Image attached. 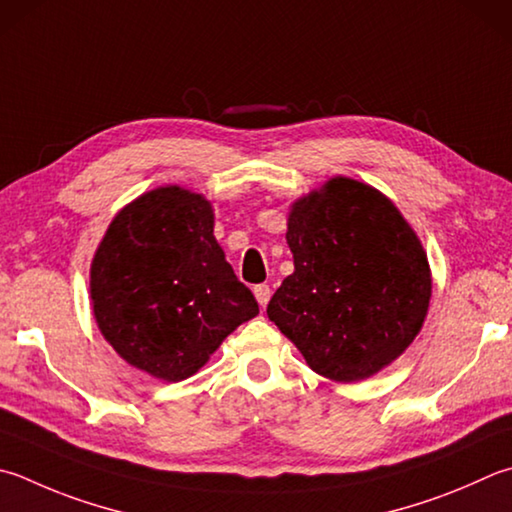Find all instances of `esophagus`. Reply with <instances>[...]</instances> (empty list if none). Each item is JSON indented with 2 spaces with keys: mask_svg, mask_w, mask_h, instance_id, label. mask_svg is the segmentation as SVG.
Listing matches in <instances>:
<instances>
[{
  "mask_svg": "<svg viewBox=\"0 0 512 512\" xmlns=\"http://www.w3.org/2000/svg\"><path fill=\"white\" fill-rule=\"evenodd\" d=\"M254 296L260 307H265L269 303V298H272V289H269V285H256L254 287Z\"/></svg>",
  "mask_w": 512,
  "mask_h": 512,
  "instance_id": "obj_1",
  "label": "esophagus"
}]
</instances>
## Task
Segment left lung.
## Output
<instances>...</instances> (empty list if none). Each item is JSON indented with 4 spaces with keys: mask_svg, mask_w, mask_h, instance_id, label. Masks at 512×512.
Segmentation results:
<instances>
[{
    "mask_svg": "<svg viewBox=\"0 0 512 512\" xmlns=\"http://www.w3.org/2000/svg\"><path fill=\"white\" fill-rule=\"evenodd\" d=\"M289 274L269 321L325 379L352 383L383 370L419 334L432 278L414 229L381 191L332 178L287 218Z\"/></svg>",
    "mask_w": 512,
    "mask_h": 512,
    "instance_id": "8db88e82",
    "label": "left lung"
}]
</instances>
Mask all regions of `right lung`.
Returning <instances> with one entry per match:
<instances>
[{"label":"right lung","mask_w":512,"mask_h":512,"mask_svg":"<svg viewBox=\"0 0 512 512\" xmlns=\"http://www.w3.org/2000/svg\"><path fill=\"white\" fill-rule=\"evenodd\" d=\"M91 303L113 350L169 383L196 374L258 314L216 243L211 202L176 185L147 191L113 218L91 265Z\"/></svg>","instance_id":"add662e5"}]
</instances>
